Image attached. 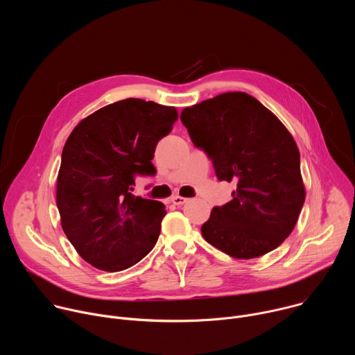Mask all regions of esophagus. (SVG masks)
Segmentation results:
<instances>
[{"label":"esophagus","mask_w":355,"mask_h":355,"mask_svg":"<svg viewBox=\"0 0 355 355\" xmlns=\"http://www.w3.org/2000/svg\"><path fill=\"white\" fill-rule=\"evenodd\" d=\"M187 200H188L187 198H184V196H180V195H174V196L171 198V202H173L174 205H177V207H180V205H184Z\"/></svg>","instance_id":"34e87169"}]
</instances>
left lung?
Returning <instances> with one entry per match:
<instances>
[{
    "mask_svg": "<svg viewBox=\"0 0 355 355\" xmlns=\"http://www.w3.org/2000/svg\"><path fill=\"white\" fill-rule=\"evenodd\" d=\"M181 122L212 160L220 181L236 182L233 199L200 227L204 239L234 259H256L293 230L305 202L297 146L261 103L226 92L185 108Z\"/></svg>",
    "mask_w": 355,
    "mask_h": 355,
    "instance_id": "left-lung-1",
    "label": "left lung"
}]
</instances>
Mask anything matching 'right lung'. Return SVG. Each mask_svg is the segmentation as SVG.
<instances>
[{
    "mask_svg": "<svg viewBox=\"0 0 355 355\" xmlns=\"http://www.w3.org/2000/svg\"><path fill=\"white\" fill-rule=\"evenodd\" d=\"M177 118L174 107L128 98L95 111L69 136L56 204L67 239L95 268L126 270L156 245L166 207L132 191L136 175L156 174V146Z\"/></svg>",
    "mask_w": 355,
    "mask_h": 355,
    "instance_id": "1",
    "label": "right lung"
}]
</instances>
